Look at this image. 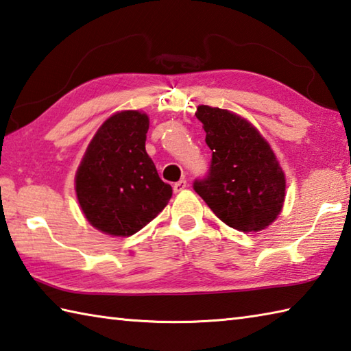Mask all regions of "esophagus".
Here are the masks:
<instances>
[{
    "label": "esophagus",
    "instance_id": "esophagus-1",
    "mask_svg": "<svg viewBox=\"0 0 351 351\" xmlns=\"http://www.w3.org/2000/svg\"><path fill=\"white\" fill-rule=\"evenodd\" d=\"M185 187H187V181H185V180H181V181L175 182V185H173V191H175V193H180V191H182Z\"/></svg>",
    "mask_w": 351,
    "mask_h": 351
}]
</instances>
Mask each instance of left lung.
I'll list each match as a JSON object with an SVG mask.
<instances>
[{
	"label": "left lung",
	"instance_id": "obj_1",
	"mask_svg": "<svg viewBox=\"0 0 351 351\" xmlns=\"http://www.w3.org/2000/svg\"><path fill=\"white\" fill-rule=\"evenodd\" d=\"M211 149L208 175L193 189L213 213L237 231H262L283 208L286 180L267 141L242 117L197 106Z\"/></svg>",
	"mask_w": 351,
	"mask_h": 351
}]
</instances>
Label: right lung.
Returning <instances> with one entry per match:
<instances>
[{"label":"right lung","instance_id":"1","mask_svg":"<svg viewBox=\"0 0 351 351\" xmlns=\"http://www.w3.org/2000/svg\"><path fill=\"white\" fill-rule=\"evenodd\" d=\"M149 117L121 111L103 123L75 173V193L88 222L111 236H132L171 197L146 152Z\"/></svg>","mask_w":351,"mask_h":351}]
</instances>
